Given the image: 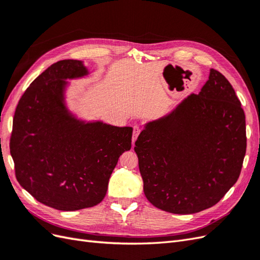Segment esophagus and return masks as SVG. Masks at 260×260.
<instances>
[{
    "mask_svg": "<svg viewBox=\"0 0 260 260\" xmlns=\"http://www.w3.org/2000/svg\"><path fill=\"white\" fill-rule=\"evenodd\" d=\"M140 132H141V128H140V127H138V125H135V127H133V135H132V144H135V142H136V140L138 139V137H139V135H140Z\"/></svg>",
    "mask_w": 260,
    "mask_h": 260,
    "instance_id": "esophagus-1",
    "label": "esophagus"
}]
</instances>
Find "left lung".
<instances>
[{"label": "left lung", "instance_id": "left-lung-1", "mask_svg": "<svg viewBox=\"0 0 260 260\" xmlns=\"http://www.w3.org/2000/svg\"><path fill=\"white\" fill-rule=\"evenodd\" d=\"M135 151L152 205L179 215L216 205L238 181L246 153L245 114L231 83L210 69L199 94L145 124Z\"/></svg>", "mask_w": 260, "mask_h": 260}]
</instances>
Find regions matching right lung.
Listing matches in <instances>:
<instances>
[{
    "label": "right lung",
    "instance_id": "right-lung-1",
    "mask_svg": "<svg viewBox=\"0 0 260 260\" xmlns=\"http://www.w3.org/2000/svg\"><path fill=\"white\" fill-rule=\"evenodd\" d=\"M89 75L81 60L64 59L37 77L22 94L10 142L19 184L44 205L65 211L103 201L132 128L85 122L65 104L66 79Z\"/></svg>",
    "mask_w": 260,
    "mask_h": 260
}]
</instances>
